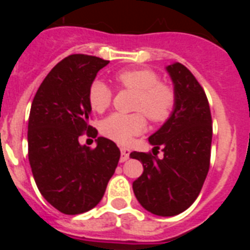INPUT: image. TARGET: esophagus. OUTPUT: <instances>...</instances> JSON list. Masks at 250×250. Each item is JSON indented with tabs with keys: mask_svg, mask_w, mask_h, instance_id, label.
<instances>
[{
	"mask_svg": "<svg viewBox=\"0 0 250 250\" xmlns=\"http://www.w3.org/2000/svg\"><path fill=\"white\" fill-rule=\"evenodd\" d=\"M120 151H121V158H120V160L124 163V161H126L127 159H129L130 150L127 149V147H120Z\"/></svg>",
	"mask_w": 250,
	"mask_h": 250,
	"instance_id": "34e87169",
	"label": "esophagus"
}]
</instances>
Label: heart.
<instances>
[{"instance_id": "1", "label": "heart", "mask_w": 250, "mask_h": 250, "mask_svg": "<svg viewBox=\"0 0 250 250\" xmlns=\"http://www.w3.org/2000/svg\"><path fill=\"white\" fill-rule=\"evenodd\" d=\"M115 81L125 89L136 92L134 110L141 112H114L100 124V131L118 143H126L134 135L145 130V112L152 123L167 120L176 104V91L173 85L159 81V75L150 68H127L116 72ZM112 91L104 81H92L87 90V101L92 111L103 112L109 107Z\"/></svg>"}]
</instances>
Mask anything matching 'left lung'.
I'll return each mask as SVG.
<instances>
[{
	"label": "left lung",
	"mask_w": 250,
	"mask_h": 250,
	"mask_svg": "<svg viewBox=\"0 0 250 250\" xmlns=\"http://www.w3.org/2000/svg\"><path fill=\"white\" fill-rule=\"evenodd\" d=\"M176 91V104L167 123L149 138L151 152L132 151L144 171L132 183L136 199L147 211L174 216L199 195L210 167L213 124L204 89L189 68L175 62L167 67ZM161 148L165 158L156 156Z\"/></svg>",
	"instance_id": "left-lung-1"
}]
</instances>
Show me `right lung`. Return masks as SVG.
<instances>
[{"instance_id":"1","label":"right lung","mask_w":250,"mask_h":250,"mask_svg":"<svg viewBox=\"0 0 250 250\" xmlns=\"http://www.w3.org/2000/svg\"><path fill=\"white\" fill-rule=\"evenodd\" d=\"M110 61L90 55L65 57L47 74L31 105L28 161L40 193L67 215L85 213L103 199L120 159L114 141L96 139V147L79 138H96L89 125L87 90Z\"/></svg>"}]
</instances>
